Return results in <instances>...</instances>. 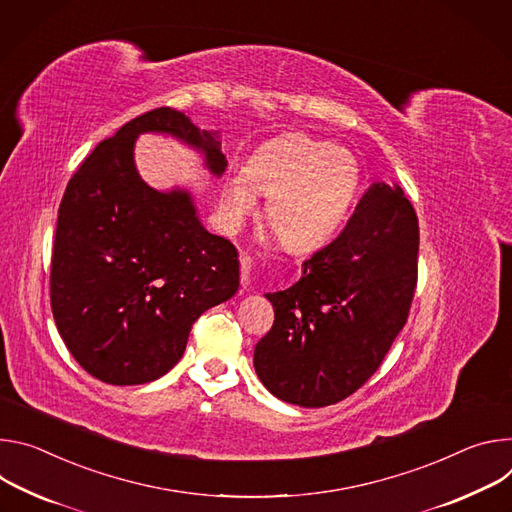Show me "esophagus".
I'll return each mask as SVG.
<instances>
[{"label": "esophagus", "instance_id": "34e87169", "mask_svg": "<svg viewBox=\"0 0 512 512\" xmlns=\"http://www.w3.org/2000/svg\"><path fill=\"white\" fill-rule=\"evenodd\" d=\"M250 270H252V258L248 254H240V278H242V287L250 285Z\"/></svg>", "mask_w": 512, "mask_h": 512}]
</instances>
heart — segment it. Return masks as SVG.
I'll return each instance as SVG.
<instances>
[{
	"label": "heart",
	"instance_id": "b5f03b06",
	"mask_svg": "<svg viewBox=\"0 0 512 512\" xmlns=\"http://www.w3.org/2000/svg\"><path fill=\"white\" fill-rule=\"evenodd\" d=\"M360 183V162L350 150L307 134H285L260 146L246 170L227 179L223 217L227 227L236 230L254 213L256 191L270 195V230L285 248L307 252L342 230Z\"/></svg>",
	"mask_w": 512,
	"mask_h": 512
}]
</instances>
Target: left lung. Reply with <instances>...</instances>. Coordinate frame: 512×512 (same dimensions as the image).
<instances>
[{
    "mask_svg": "<svg viewBox=\"0 0 512 512\" xmlns=\"http://www.w3.org/2000/svg\"><path fill=\"white\" fill-rule=\"evenodd\" d=\"M419 221L401 187L374 183L339 236L268 293L274 323L254 350L280 401L327 407L354 394L405 327L417 289Z\"/></svg>",
    "mask_w": 512,
    "mask_h": 512,
    "instance_id": "left-lung-1",
    "label": "left lung"
}]
</instances>
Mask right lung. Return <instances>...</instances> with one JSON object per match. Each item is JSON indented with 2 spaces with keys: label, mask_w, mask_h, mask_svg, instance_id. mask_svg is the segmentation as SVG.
Returning a JSON list of instances; mask_svg holds the SVG:
<instances>
[{
  "label": "right lung",
  "mask_w": 512,
  "mask_h": 512,
  "mask_svg": "<svg viewBox=\"0 0 512 512\" xmlns=\"http://www.w3.org/2000/svg\"><path fill=\"white\" fill-rule=\"evenodd\" d=\"M142 132L199 148L217 177L227 166L219 132L156 107L99 142L71 177L56 219L50 307L81 368L116 386L166 374L199 315L240 287L236 246L205 230L191 195L158 193L138 177Z\"/></svg>",
  "instance_id": "add662e5"
}]
</instances>
